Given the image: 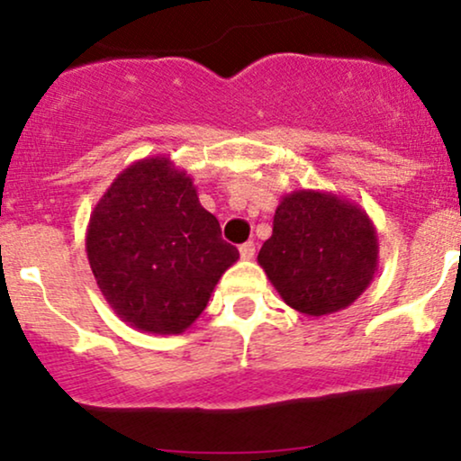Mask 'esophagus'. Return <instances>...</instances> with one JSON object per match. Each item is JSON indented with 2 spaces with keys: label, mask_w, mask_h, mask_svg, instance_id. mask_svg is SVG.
<instances>
[{
  "label": "esophagus",
  "mask_w": 461,
  "mask_h": 461,
  "mask_svg": "<svg viewBox=\"0 0 461 461\" xmlns=\"http://www.w3.org/2000/svg\"><path fill=\"white\" fill-rule=\"evenodd\" d=\"M238 251H240L242 260H251V258L256 256V245H253V242L249 240V242H245V245H240V249H238Z\"/></svg>",
  "instance_id": "esophagus-1"
}]
</instances>
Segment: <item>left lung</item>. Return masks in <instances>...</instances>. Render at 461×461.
Returning a JSON list of instances; mask_svg holds the SVG:
<instances>
[{"label": "left lung", "mask_w": 461, "mask_h": 461, "mask_svg": "<svg viewBox=\"0 0 461 461\" xmlns=\"http://www.w3.org/2000/svg\"><path fill=\"white\" fill-rule=\"evenodd\" d=\"M377 230L362 208L322 190H294L279 201L273 234L258 264L285 305L308 316L348 308L373 282Z\"/></svg>", "instance_id": "obj_1"}]
</instances>
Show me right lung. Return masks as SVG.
Masks as SVG:
<instances>
[{"label": "right lung", "instance_id": "add662e5", "mask_svg": "<svg viewBox=\"0 0 461 461\" xmlns=\"http://www.w3.org/2000/svg\"><path fill=\"white\" fill-rule=\"evenodd\" d=\"M86 256L121 321L147 333L186 331L240 253L168 158L130 164L97 201Z\"/></svg>", "mask_w": 461, "mask_h": 461}]
</instances>
